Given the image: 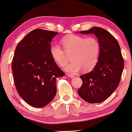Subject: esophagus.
I'll return each mask as SVG.
<instances>
[{"instance_id":"esophagus-1","label":"esophagus","mask_w":132,"mask_h":132,"mask_svg":"<svg viewBox=\"0 0 132 132\" xmlns=\"http://www.w3.org/2000/svg\"><path fill=\"white\" fill-rule=\"evenodd\" d=\"M67 76H68V77H70V78H73V77H74V75H71V74H67Z\"/></svg>"}]
</instances>
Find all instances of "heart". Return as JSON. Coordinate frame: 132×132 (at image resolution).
<instances>
[{"instance_id":"1","label":"heart","mask_w":132,"mask_h":132,"mask_svg":"<svg viewBox=\"0 0 132 132\" xmlns=\"http://www.w3.org/2000/svg\"><path fill=\"white\" fill-rule=\"evenodd\" d=\"M62 47L58 44L51 47L50 54L54 61L60 67L67 62L71 55L72 61L65 67L70 72L76 73L82 69L89 71L96 65L101 53V44L95 37H85L70 34L61 40Z\"/></svg>"}]
</instances>
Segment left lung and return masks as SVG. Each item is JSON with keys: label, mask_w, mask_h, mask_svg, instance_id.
I'll use <instances>...</instances> for the list:
<instances>
[{"label": "left lung", "mask_w": 132, "mask_h": 132, "mask_svg": "<svg viewBox=\"0 0 132 132\" xmlns=\"http://www.w3.org/2000/svg\"><path fill=\"white\" fill-rule=\"evenodd\" d=\"M79 33L94 34L100 42L101 53L94 68L80 76L82 85L78 93L87 102H102L113 94L121 79L124 60L119 44L109 31L102 28L94 27Z\"/></svg>", "instance_id": "1"}]
</instances>
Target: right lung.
<instances>
[{
  "mask_svg": "<svg viewBox=\"0 0 132 132\" xmlns=\"http://www.w3.org/2000/svg\"><path fill=\"white\" fill-rule=\"evenodd\" d=\"M57 32L33 30L17 44L12 62L17 91L36 108L46 106L57 92L56 78L65 73L50 54L51 40Z\"/></svg>",
  "mask_w": 132,
  "mask_h": 132,
  "instance_id": "obj_1",
  "label": "right lung"
}]
</instances>
